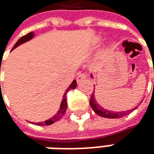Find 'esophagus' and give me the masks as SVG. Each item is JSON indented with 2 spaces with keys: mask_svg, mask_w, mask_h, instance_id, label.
<instances>
[{
  "mask_svg": "<svg viewBox=\"0 0 154 154\" xmlns=\"http://www.w3.org/2000/svg\"><path fill=\"white\" fill-rule=\"evenodd\" d=\"M86 77H87V75H86L85 73H80V74H78L77 77V82H80L81 81H82L83 79H85Z\"/></svg>",
  "mask_w": 154,
  "mask_h": 154,
  "instance_id": "1",
  "label": "esophagus"
}]
</instances>
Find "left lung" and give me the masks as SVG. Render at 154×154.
<instances>
[{
	"label": "left lung",
	"instance_id": "8db88e82",
	"mask_svg": "<svg viewBox=\"0 0 154 154\" xmlns=\"http://www.w3.org/2000/svg\"><path fill=\"white\" fill-rule=\"evenodd\" d=\"M91 77H93L92 74H91ZM89 104H90L91 108L93 109L94 112L95 113L98 114L99 116H100V117L106 118V119H119V118H122V117H125V116H126L127 114H129L131 112V110L126 111V112H112V111H110V110L104 109L103 107H101V106H100L97 103L96 100L94 98V92L91 94Z\"/></svg>",
	"mask_w": 154,
	"mask_h": 154
}]
</instances>
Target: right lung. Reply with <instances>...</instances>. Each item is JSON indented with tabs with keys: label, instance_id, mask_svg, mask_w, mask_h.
Here are the masks:
<instances>
[{
	"label": "right lung",
	"instance_id": "1",
	"mask_svg": "<svg viewBox=\"0 0 154 154\" xmlns=\"http://www.w3.org/2000/svg\"><path fill=\"white\" fill-rule=\"evenodd\" d=\"M33 37H34V33H33V32H29V33H28L27 35H24V36H22V37H21V38H19V40H18V42L15 43V45L14 46V48H13V49H12V50H14V48H17V47H19V45H21V44H23V43H24V42H26L29 41L30 39H32ZM76 87H77V81H76V80H74V81L71 83V85L68 87V88L66 90L65 94H64V95H63V99H62V100H61L60 106L59 111L57 112V113H56L54 117H52L51 119L46 120V121H44V122H39V123H36V125H40V126L50 125H52V124H54V123H55V122H57V121H59V120L61 118L64 116L65 112H66L67 101H66V93L68 92V91H70L71 89H74Z\"/></svg>",
	"mask_w": 154,
	"mask_h": 154
}]
</instances>
